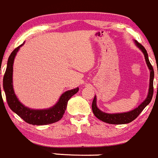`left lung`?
Wrapping results in <instances>:
<instances>
[{
	"mask_svg": "<svg viewBox=\"0 0 158 158\" xmlns=\"http://www.w3.org/2000/svg\"><path fill=\"white\" fill-rule=\"evenodd\" d=\"M135 44L137 46L140 48L142 51V52L144 54L145 60H146V63L148 67L149 68L150 71H151V74H150V86H149V91H148V95L145 101H143L142 104L139 105L138 107L135 108L134 110L131 111L126 112V113H121V114H107L104 112L101 111L98 108L96 104V97L94 96V98L92 102V110H93L94 114L95 115L96 118L100 119L101 121H104V122L107 123V124H128V123L131 122V121L135 120L136 118L138 117V115L141 113L142 110L145 108L147 105L151 102V99H152L153 94H154V73L153 67L151 64L150 63L149 59H148V53H147L146 49L140 43L135 40Z\"/></svg>",
	"mask_w": 158,
	"mask_h": 158,
	"instance_id": "8db88e82",
	"label": "left lung"
}]
</instances>
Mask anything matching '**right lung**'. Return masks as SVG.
Segmentation results:
<instances>
[{
    "label": "right lung",
    "mask_w": 158,
    "mask_h": 158,
    "mask_svg": "<svg viewBox=\"0 0 158 158\" xmlns=\"http://www.w3.org/2000/svg\"><path fill=\"white\" fill-rule=\"evenodd\" d=\"M23 44L15 48L7 60V68L3 78V87L6 94L7 104L15 113L27 123L33 125H45L53 124L60 121L66 110L68 102L70 98L78 91L77 87L73 90H68L60 96L59 101L51 108L46 110H32L23 105L15 95L12 84V74H13V64L15 55ZM1 90V84H0Z\"/></svg>",
    "instance_id": "add662e5"
}]
</instances>
